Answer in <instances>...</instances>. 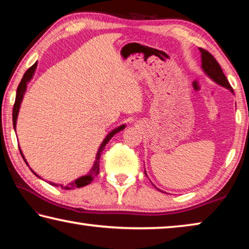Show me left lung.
I'll use <instances>...</instances> for the list:
<instances>
[{
  "label": "left lung",
  "instance_id": "left-lung-1",
  "mask_svg": "<svg viewBox=\"0 0 249 249\" xmlns=\"http://www.w3.org/2000/svg\"><path fill=\"white\" fill-rule=\"evenodd\" d=\"M200 52L202 58V68L205 71V73L218 84H221V86L227 88V89L231 90V92H234L233 88L231 87V84L229 82V80L226 79L225 74L223 73V70L220 64L216 61V59L214 58L208 50H205L203 48H200Z\"/></svg>",
  "mask_w": 249,
  "mask_h": 249
}]
</instances>
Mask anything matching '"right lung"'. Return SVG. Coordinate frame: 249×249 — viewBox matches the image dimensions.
<instances>
[{"instance_id":"add662e5","label":"right lung","mask_w":249,"mask_h":249,"mask_svg":"<svg viewBox=\"0 0 249 249\" xmlns=\"http://www.w3.org/2000/svg\"><path fill=\"white\" fill-rule=\"evenodd\" d=\"M36 67H37V62H35V64H34L31 67V68L27 69V71L24 73L23 78H22V80H20V82H19L18 87V91H16L15 103H14V107H13V126H14V127H15V125H16V120H18L20 102H22V100H23L24 92H25V90H26V84H27V82L29 81V80L32 79L34 72H35ZM124 128H125V125H122V126H120V127H117L114 130H112V132L109 133L107 137H105V140L103 141L102 144H101L100 148L98 150V155H96V159H95V162H94V165H93V168H92L89 174L81 177V178L77 179L75 181H73V182L68 183V185L57 184V183H53V182H49V183L52 184V185H53V187H61V189H64V190H71V189H74V188H82V187H84V185L90 184L92 181H93V179L95 178V177L99 175V171H100V157H101V155H102V151L105 148V145L107 144V142H109V140H111V138L114 136L116 133L121 132V130L124 129ZM20 154H22V151H20ZM22 156H23V154H22ZM25 162H26V161H25ZM33 174L36 175L34 171H33ZM37 177H38V176H37Z\"/></svg>"}]
</instances>
